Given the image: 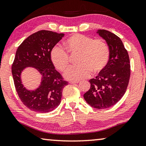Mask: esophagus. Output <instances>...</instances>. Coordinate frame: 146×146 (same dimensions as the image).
Returning a JSON list of instances; mask_svg holds the SVG:
<instances>
[{
	"instance_id": "34e87169",
	"label": "esophagus",
	"mask_w": 146,
	"mask_h": 146,
	"mask_svg": "<svg viewBox=\"0 0 146 146\" xmlns=\"http://www.w3.org/2000/svg\"><path fill=\"white\" fill-rule=\"evenodd\" d=\"M78 82H79V81H71L70 82V84H78Z\"/></svg>"
}]
</instances>
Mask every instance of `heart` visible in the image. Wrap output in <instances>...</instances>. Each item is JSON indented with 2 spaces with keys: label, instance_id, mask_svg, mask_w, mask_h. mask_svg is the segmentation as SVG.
<instances>
[{
  "label": "heart",
  "instance_id": "obj_1",
  "mask_svg": "<svg viewBox=\"0 0 146 146\" xmlns=\"http://www.w3.org/2000/svg\"><path fill=\"white\" fill-rule=\"evenodd\" d=\"M64 48L66 51L58 46L53 47L50 57L54 68L65 72L71 64L69 55H77L76 62L78 65L69 69L64 75L68 80H80L88 78L92 72L100 73L109 60V48L101 39L75 34L64 41Z\"/></svg>",
  "mask_w": 146,
  "mask_h": 146
}]
</instances>
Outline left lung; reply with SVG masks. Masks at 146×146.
<instances>
[{
	"label": "left lung",
	"mask_w": 146,
	"mask_h": 146,
	"mask_svg": "<svg viewBox=\"0 0 146 146\" xmlns=\"http://www.w3.org/2000/svg\"><path fill=\"white\" fill-rule=\"evenodd\" d=\"M98 33L108 44L109 60L102 72L89 80L91 86L84 98L92 107L105 109L116 104L125 93L131 65L128 52L118 36L106 30H99Z\"/></svg>",
	"instance_id": "obj_1"
}]
</instances>
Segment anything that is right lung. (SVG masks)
<instances>
[{
  "instance_id": "right-lung-1",
  "label": "right lung",
  "mask_w": 146,
  "mask_h": 146,
  "mask_svg": "<svg viewBox=\"0 0 146 146\" xmlns=\"http://www.w3.org/2000/svg\"><path fill=\"white\" fill-rule=\"evenodd\" d=\"M64 34L42 30L28 37L19 46L11 66L13 82L19 98L30 110L46 113L60 105L62 90L68 82L54 69L50 60V51L62 40ZM38 69L42 75L38 88L27 90L21 83L20 73L26 66Z\"/></svg>"
}]
</instances>
